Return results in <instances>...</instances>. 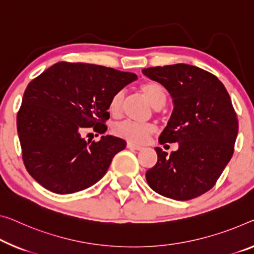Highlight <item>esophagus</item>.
Returning <instances> with one entry per match:
<instances>
[{"label":"esophagus","instance_id":"obj_1","mask_svg":"<svg viewBox=\"0 0 254 254\" xmlns=\"http://www.w3.org/2000/svg\"><path fill=\"white\" fill-rule=\"evenodd\" d=\"M127 147H128V149H130V150H135V151H139V150H142V149H143L142 146H139V145H135V144H131V143H128V144H127Z\"/></svg>","mask_w":254,"mask_h":254}]
</instances>
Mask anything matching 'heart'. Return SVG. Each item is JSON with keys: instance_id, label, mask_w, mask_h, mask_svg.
I'll return each mask as SVG.
<instances>
[{"instance_id": "obj_1", "label": "heart", "mask_w": 254, "mask_h": 254, "mask_svg": "<svg viewBox=\"0 0 254 254\" xmlns=\"http://www.w3.org/2000/svg\"><path fill=\"white\" fill-rule=\"evenodd\" d=\"M139 91L146 97L150 104L154 109H161L168 100L167 88L158 81H146L139 86ZM125 101V91L116 92L109 101V111L111 115L118 116L122 112ZM115 134L119 137L134 144H143L155 131V127L152 124H142L135 122H123L115 127Z\"/></svg>"}]
</instances>
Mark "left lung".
<instances>
[{"mask_svg": "<svg viewBox=\"0 0 254 254\" xmlns=\"http://www.w3.org/2000/svg\"><path fill=\"white\" fill-rule=\"evenodd\" d=\"M163 85L174 111L160 144L178 143L168 153L155 147L158 161L146 171L155 192L177 201L197 197L212 189L234 153L239 120L224 84L209 71L178 64L143 69Z\"/></svg>", "mask_w": 254, "mask_h": 254, "instance_id": "obj_1", "label": "left lung"}]
</instances>
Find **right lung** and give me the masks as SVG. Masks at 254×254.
I'll return each instance as SVG.
<instances>
[{"label": "right lung", "mask_w": 254, "mask_h": 254, "mask_svg": "<svg viewBox=\"0 0 254 254\" xmlns=\"http://www.w3.org/2000/svg\"><path fill=\"white\" fill-rule=\"evenodd\" d=\"M137 76L103 65L58 62L30 81L17 116L22 161L35 181L57 194L94 185L107 173L126 142L100 140L83 132L107 130L109 101Z\"/></svg>", "instance_id": "1"}]
</instances>
